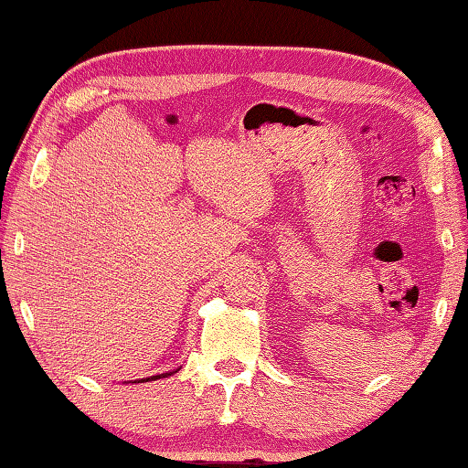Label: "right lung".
Segmentation results:
<instances>
[{
	"label": "right lung",
	"instance_id": "obj_1",
	"mask_svg": "<svg viewBox=\"0 0 468 468\" xmlns=\"http://www.w3.org/2000/svg\"><path fill=\"white\" fill-rule=\"evenodd\" d=\"M178 370H172V372H166V374H158V376H152V378H142V380H137V382H147V380H160V378H168V376H172V374H176Z\"/></svg>",
	"mask_w": 468,
	"mask_h": 468
}]
</instances>
